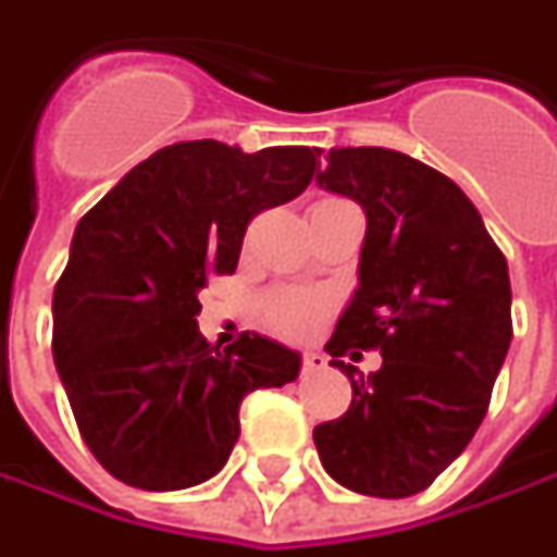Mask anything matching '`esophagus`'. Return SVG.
I'll use <instances>...</instances> for the list:
<instances>
[{"label": "esophagus", "mask_w": 557, "mask_h": 557, "mask_svg": "<svg viewBox=\"0 0 557 557\" xmlns=\"http://www.w3.org/2000/svg\"><path fill=\"white\" fill-rule=\"evenodd\" d=\"M329 362H325V356L322 354H304V359H300V372L304 374H315L322 372Z\"/></svg>", "instance_id": "34e87169"}]
</instances>
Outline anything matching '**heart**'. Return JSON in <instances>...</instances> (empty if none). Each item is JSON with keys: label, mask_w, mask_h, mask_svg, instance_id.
Returning a JSON list of instances; mask_svg holds the SVG:
<instances>
[{"label": "heart", "mask_w": 557, "mask_h": 557, "mask_svg": "<svg viewBox=\"0 0 557 557\" xmlns=\"http://www.w3.org/2000/svg\"><path fill=\"white\" fill-rule=\"evenodd\" d=\"M329 312V300L315 290H275L260 304L263 329L288 341L310 337Z\"/></svg>", "instance_id": "obj_1"}]
</instances>
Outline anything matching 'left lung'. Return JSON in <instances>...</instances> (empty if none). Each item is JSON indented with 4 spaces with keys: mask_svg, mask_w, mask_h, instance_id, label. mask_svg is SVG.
I'll return each instance as SVG.
<instances>
[{
    "mask_svg": "<svg viewBox=\"0 0 557 557\" xmlns=\"http://www.w3.org/2000/svg\"><path fill=\"white\" fill-rule=\"evenodd\" d=\"M315 183L362 203L369 225L359 290L329 341L354 399L312 440L341 486L416 496L490 409L511 344L508 263L459 185L409 154L334 148ZM354 349H381L382 369L366 379L343 362Z\"/></svg>",
    "mask_w": 557,
    "mask_h": 557,
    "instance_id": "8db88e82",
    "label": "left lung"
}]
</instances>
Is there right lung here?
I'll return each instance as SVG.
<instances>
[{
	"instance_id": "1",
	"label": "right lung",
	"mask_w": 557,
	"mask_h": 557,
	"mask_svg": "<svg viewBox=\"0 0 557 557\" xmlns=\"http://www.w3.org/2000/svg\"><path fill=\"white\" fill-rule=\"evenodd\" d=\"M315 154L176 141L79 220L54 285L52 354L79 437L117 481L161 493L213 478L242 399L297 377L300 356L260 334L210 347L198 294L235 272L257 213L312 183Z\"/></svg>"
}]
</instances>
